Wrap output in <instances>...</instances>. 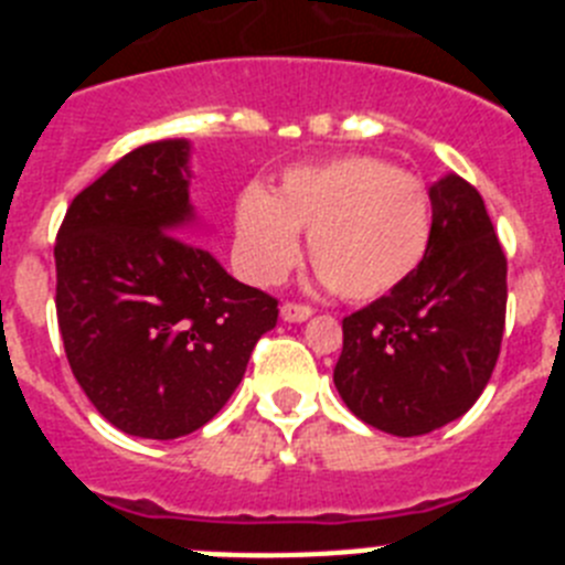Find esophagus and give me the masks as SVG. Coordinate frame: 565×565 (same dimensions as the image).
Here are the masks:
<instances>
[{
  "label": "esophagus",
  "instance_id": "1",
  "mask_svg": "<svg viewBox=\"0 0 565 565\" xmlns=\"http://www.w3.org/2000/svg\"><path fill=\"white\" fill-rule=\"evenodd\" d=\"M279 317L286 319V322H306V319L311 317V308L297 306V302H286V306L279 308Z\"/></svg>",
  "mask_w": 565,
  "mask_h": 565
}]
</instances>
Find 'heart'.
Returning a JSON list of instances; mask_svg holds the SVG:
<instances>
[{"label":"heart","instance_id":"heart-1","mask_svg":"<svg viewBox=\"0 0 565 565\" xmlns=\"http://www.w3.org/2000/svg\"><path fill=\"white\" fill-rule=\"evenodd\" d=\"M430 194L411 172L371 154L294 167L277 192L246 186L234 201V257L259 286H274L299 259L308 232L311 263L344 299L391 294L416 271L430 243Z\"/></svg>","mask_w":565,"mask_h":565}]
</instances>
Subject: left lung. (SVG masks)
Masks as SVG:
<instances>
[{"label":"left lung","mask_w":565,"mask_h":565,"mask_svg":"<svg viewBox=\"0 0 565 565\" xmlns=\"http://www.w3.org/2000/svg\"><path fill=\"white\" fill-rule=\"evenodd\" d=\"M430 243L402 286L342 319L333 384L391 436H424L478 402L507 319V257L483 198L458 174L430 186Z\"/></svg>","instance_id":"1"}]
</instances>
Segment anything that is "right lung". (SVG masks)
<instances>
[{
    "label": "right lung",
    "instance_id": "obj_1",
    "mask_svg": "<svg viewBox=\"0 0 565 565\" xmlns=\"http://www.w3.org/2000/svg\"><path fill=\"white\" fill-rule=\"evenodd\" d=\"M192 143H143L70 203L56 237V313L73 376L113 427L181 438L221 413L277 299L198 243Z\"/></svg>",
    "mask_w": 565,
    "mask_h": 565
}]
</instances>
